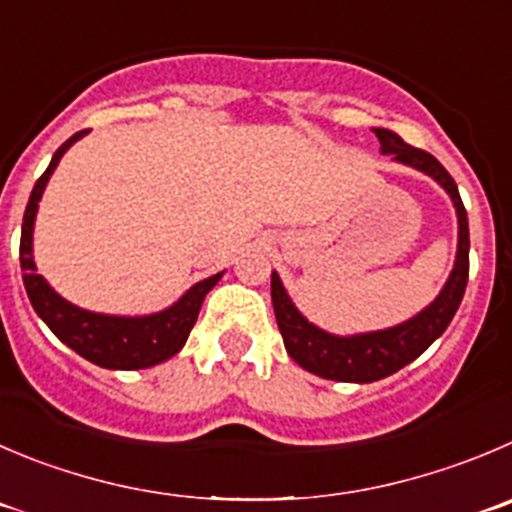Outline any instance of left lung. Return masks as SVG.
I'll use <instances>...</instances> for the list:
<instances>
[{
	"instance_id": "obj_1",
	"label": "left lung",
	"mask_w": 512,
	"mask_h": 512,
	"mask_svg": "<svg viewBox=\"0 0 512 512\" xmlns=\"http://www.w3.org/2000/svg\"><path fill=\"white\" fill-rule=\"evenodd\" d=\"M372 130L379 138V145H382L379 150L384 155H392V160H397V163L410 165V168L430 175L452 198V206L457 213V253L450 279L445 281V286L430 306H425L420 314L397 326L379 329V332L352 334V337L329 334L311 324L296 309L291 296L286 294L279 274L271 271V301H274L276 324H279V332L284 337L286 352L306 372L334 379V382H377V379L389 377V374L415 362L437 337H442V332L455 316L457 306H460L467 286V274H470V228H467V213L452 175L442 168L440 160L432 158L425 150L407 145L392 130Z\"/></svg>"
}]
</instances>
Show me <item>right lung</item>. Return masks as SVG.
Wrapping results in <instances>:
<instances>
[{"mask_svg": "<svg viewBox=\"0 0 512 512\" xmlns=\"http://www.w3.org/2000/svg\"><path fill=\"white\" fill-rule=\"evenodd\" d=\"M85 135L87 130H80L70 140H65L32 188V196H29L27 211H24L22 218V241H19V264H22L24 271V289H27L29 301H32V309L50 326L52 334L62 344L75 349L87 362L105 369H148L175 357L183 349L193 324H196L203 299L221 281L223 271L193 284L175 304H170L163 311H155V314H100V311L80 309V306L62 299L47 284L45 276L37 274L32 253L34 218H37L42 193H45L50 175L55 173L60 158Z\"/></svg>", "mask_w": 512, "mask_h": 512, "instance_id": "right-lung-1", "label": "right lung"}]
</instances>
